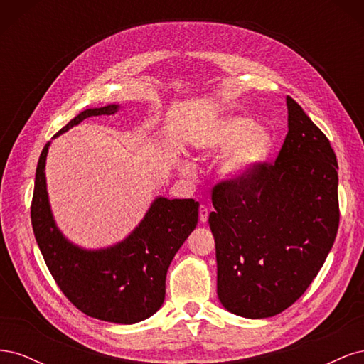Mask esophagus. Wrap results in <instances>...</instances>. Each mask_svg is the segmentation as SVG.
Masks as SVG:
<instances>
[{
	"label": "esophagus",
	"instance_id": "1",
	"mask_svg": "<svg viewBox=\"0 0 364 364\" xmlns=\"http://www.w3.org/2000/svg\"><path fill=\"white\" fill-rule=\"evenodd\" d=\"M208 208L205 206V205H200V208H199V218H200V222L202 223H205L206 220H208Z\"/></svg>",
	"mask_w": 364,
	"mask_h": 364
}]
</instances>
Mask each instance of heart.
Listing matches in <instances>:
<instances>
[{
  "label": "heart",
  "instance_id": "heart-1",
  "mask_svg": "<svg viewBox=\"0 0 364 364\" xmlns=\"http://www.w3.org/2000/svg\"><path fill=\"white\" fill-rule=\"evenodd\" d=\"M196 146L203 153H222L232 148L222 162V174L225 178H240L269 156L273 138L269 132L258 129L253 119L234 115L217 121L197 138ZM182 173L191 174L193 165L182 164Z\"/></svg>",
  "mask_w": 364,
  "mask_h": 364
}]
</instances>
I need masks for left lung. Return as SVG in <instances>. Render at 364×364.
Returning a JSON list of instances; mask_svg holds the SVG:
<instances>
[{
    "instance_id": "8db88e82",
    "label": "left lung",
    "mask_w": 364,
    "mask_h": 364,
    "mask_svg": "<svg viewBox=\"0 0 364 364\" xmlns=\"http://www.w3.org/2000/svg\"><path fill=\"white\" fill-rule=\"evenodd\" d=\"M289 134L274 162L213 186L217 294L228 311L264 318L310 287L338 229L337 158L323 132L287 97Z\"/></svg>"
}]
</instances>
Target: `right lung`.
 Instances as JSON below:
<instances>
[{"mask_svg": "<svg viewBox=\"0 0 364 364\" xmlns=\"http://www.w3.org/2000/svg\"><path fill=\"white\" fill-rule=\"evenodd\" d=\"M117 109V105L86 109L56 136L85 118L111 115ZM48 147L50 142L36 167L31 226L51 277L67 299L86 316L114 323L144 321L165 299L168 266L197 225L199 202L158 197L124 241L102 250H83L65 240L54 225L43 171Z\"/></svg>", "mask_w": 364, "mask_h": 364, "instance_id": "obj_1", "label": "right lung"}]
</instances>
